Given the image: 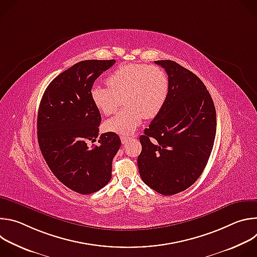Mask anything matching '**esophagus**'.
I'll return each mask as SVG.
<instances>
[{
	"instance_id": "esophagus-1",
	"label": "esophagus",
	"mask_w": 257,
	"mask_h": 257,
	"mask_svg": "<svg viewBox=\"0 0 257 257\" xmlns=\"http://www.w3.org/2000/svg\"><path fill=\"white\" fill-rule=\"evenodd\" d=\"M129 139H130V137H129V136H124V135H122V136H121V141H122V143H123V144H124V143H126Z\"/></svg>"
}]
</instances>
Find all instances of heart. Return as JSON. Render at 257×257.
I'll return each mask as SVG.
<instances>
[{"instance_id":"heart-1","label":"heart","mask_w":257,"mask_h":257,"mask_svg":"<svg viewBox=\"0 0 257 257\" xmlns=\"http://www.w3.org/2000/svg\"><path fill=\"white\" fill-rule=\"evenodd\" d=\"M108 86L94 85L91 99L104 116L114 114L121 103L125 106L104 123L107 131L130 134L143 117H155L162 108L169 90L164 70L144 64H128L115 70L107 78Z\"/></svg>"}]
</instances>
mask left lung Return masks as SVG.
Listing matches in <instances>:
<instances>
[{"label":"left lung","instance_id":"1","mask_svg":"<svg viewBox=\"0 0 257 257\" xmlns=\"http://www.w3.org/2000/svg\"><path fill=\"white\" fill-rule=\"evenodd\" d=\"M168 74L166 100L150 127L139 137L140 177L163 195L189 188L202 174L216 131L212 98L203 82L170 60L156 61Z\"/></svg>","mask_w":257,"mask_h":257}]
</instances>
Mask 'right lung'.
<instances>
[{
  "instance_id": "right-lung-1",
  "label": "right lung",
  "mask_w": 257,
  "mask_h": 257,
  "mask_svg": "<svg viewBox=\"0 0 257 257\" xmlns=\"http://www.w3.org/2000/svg\"><path fill=\"white\" fill-rule=\"evenodd\" d=\"M115 60H85L62 72L47 87L38 114L40 149L50 170L69 189L91 194L112 178V162L121 140L114 132L99 136L101 121L91 88Z\"/></svg>"
}]
</instances>
